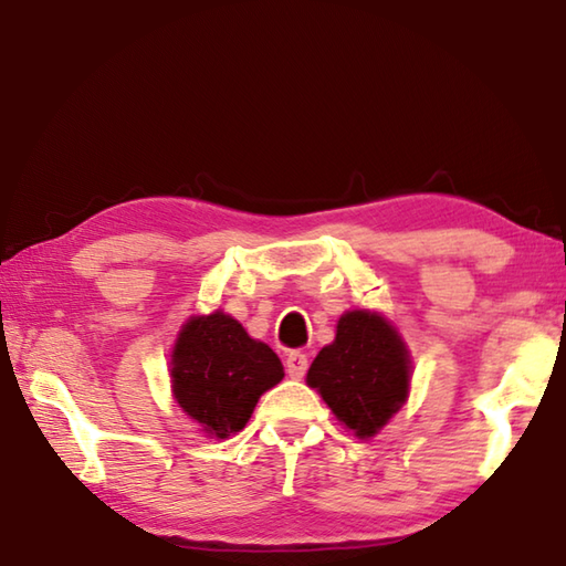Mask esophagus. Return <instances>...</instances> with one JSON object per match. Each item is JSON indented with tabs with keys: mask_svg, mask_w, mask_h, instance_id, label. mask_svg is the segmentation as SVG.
I'll return each mask as SVG.
<instances>
[{
	"mask_svg": "<svg viewBox=\"0 0 566 566\" xmlns=\"http://www.w3.org/2000/svg\"><path fill=\"white\" fill-rule=\"evenodd\" d=\"M284 366H286V374H290L292 378H304L306 368H310V358H306V354H302V352H290L286 354Z\"/></svg>",
	"mask_w": 566,
	"mask_h": 566,
	"instance_id": "esophagus-1",
	"label": "esophagus"
}]
</instances>
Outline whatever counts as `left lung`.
I'll return each mask as SVG.
<instances>
[{
  "instance_id": "8db88e82",
  "label": "left lung",
  "mask_w": 566,
  "mask_h": 566,
  "mask_svg": "<svg viewBox=\"0 0 566 566\" xmlns=\"http://www.w3.org/2000/svg\"><path fill=\"white\" fill-rule=\"evenodd\" d=\"M410 361L403 342L371 312H346L334 344L324 346L306 374L346 428L371 438L403 406Z\"/></svg>"
}]
</instances>
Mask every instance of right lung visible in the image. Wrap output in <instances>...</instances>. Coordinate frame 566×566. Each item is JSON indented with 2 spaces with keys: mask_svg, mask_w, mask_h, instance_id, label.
I'll return each instance as SVG.
<instances>
[{
  "mask_svg": "<svg viewBox=\"0 0 566 566\" xmlns=\"http://www.w3.org/2000/svg\"><path fill=\"white\" fill-rule=\"evenodd\" d=\"M282 376L280 356L222 312L192 316L172 352V390L180 408L218 438L240 433L256 400Z\"/></svg>",
  "mask_w": 566,
  "mask_h": 566,
  "instance_id": "1",
  "label": "right lung"
}]
</instances>
